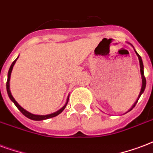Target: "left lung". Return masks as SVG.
I'll return each mask as SVG.
<instances>
[{
    "instance_id": "8db88e82",
    "label": "left lung",
    "mask_w": 153,
    "mask_h": 153,
    "mask_svg": "<svg viewBox=\"0 0 153 153\" xmlns=\"http://www.w3.org/2000/svg\"><path fill=\"white\" fill-rule=\"evenodd\" d=\"M129 45H131L132 47H133V45H131V44H130V43H128ZM133 48H134V47H133ZM134 52H135V53H136L137 56H138V58H139V61H140V74H141V77H142V87H141V90H140V95H139V97H138V98H137L136 101L134 102V104L133 105H132V107H131L130 109H129L128 111L126 112V113H128V112H130L131 110H132V108H134V106H135V105L137 104V102H138V100H139V99H140V97H141V95L143 93V91H144V90H145V88H146V79L145 77H144V74H143V61H142V58H141V56L139 55V53H137L136 51H135V49L134 48Z\"/></svg>"
}]
</instances>
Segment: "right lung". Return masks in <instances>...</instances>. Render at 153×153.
<instances>
[{
  "instance_id": "1",
  "label": "right lung",
  "mask_w": 153,
  "mask_h": 153,
  "mask_svg": "<svg viewBox=\"0 0 153 153\" xmlns=\"http://www.w3.org/2000/svg\"><path fill=\"white\" fill-rule=\"evenodd\" d=\"M19 56H18L16 59L14 60V62L11 64V65H10V70H9V72H8V79H7V82H6V90H7L8 96H9V97H10V99L11 100V101L13 102V104L16 105L17 108H19V110H20V112H21L24 116H26V117H28V118H30V119L31 120H35V121H42V120L48 119V118H51V117H53L57 116L58 114H61V113L65 109V106H66V105H67L68 100H69V97H70V95L68 96L67 100H66V102H65V105H64L62 108H60L59 110L54 112V113H53V114H47V115H37V114H31V113H30V112L27 111V110L24 109L22 107H21V106L19 105V103L17 102L16 100H14V98H13V96H12V94H11V91H10V76H11V72H12V71H13V65H14V64H15L17 59L19 58Z\"/></svg>"
}]
</instances>
